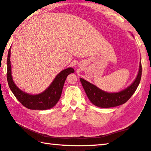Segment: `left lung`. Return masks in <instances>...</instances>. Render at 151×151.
<instances>
[{
  "instance_id": "left-lung-1",
  "label": "left lung",
  "mask_w": 151,
  "mask_h": 151,
  "mask_svg": "<svg viewBox=\"0 0 151 151\" xmlns=\"http://www.w3.org/2000/svg\"><path fill=\"white\" fill-rule=\"evenodd\" d=\"M142 66L140 62L139 70L135 80L126 89L116 93H109L97 88L89 81L80 78V81L86 93L92 104L97 107L109 108L117 107L126 103L131 98L139 86L141 79Z\"/></svg>"
}]
</instances>
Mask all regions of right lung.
I'll use <instances>...</instances> for the list:
<instances>
[{"mask_svg":"<svg viewBox=\"0 0 151 151\" xmlns=\"http://www.w3.org/2000/svg\"><path fill=\"white\" fill-rule=\"evenodd\" d=\"M10 48L7 58V81L9 88L17 99L24 106L29 109L46 110L51 109L59 101L65 81L69 74L74 72L72 68H68L58 74L54 81L42 93L36 95L26 93L16 86L12 77L10 65Z\"/></svg>","mask_w":151,"mask_h":151,"instance_id":"1","label":"right lung"}]
</instances>
